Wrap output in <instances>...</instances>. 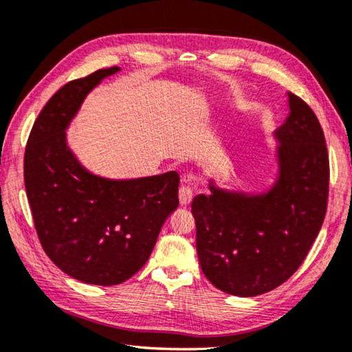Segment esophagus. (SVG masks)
Returning <instances> with one entry per match:
<instances>
[{
    "label": "esophagus",
    "mask_w": 352,
    "mask_h": 352,
    "mask_svg": "<svg viewBox=\"0 0 352 352\" xmlns=\"http://www.w3.org/2000/svg\"><path fill=\"white\" fill-rule=\"evenodd\" d=\"M178 198H180L182 206H188L192 201V198H194V188L190 184H183L180 192H178Z\"/></svg>",
    "instance_id": "esophagus-1"
}]
</instances>
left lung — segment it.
Instances as JSON below:
<instances>
[{"label":"left lung","mask_w":352,"mask_h":352,"mask_svg":"<svg viewBox=\"0 0 352 352\" xmlns=\"http://www.w3.org/2000/svg\"><path fill=\"white\" fill-rule=\"evenodd\" d=\"M273 133L276 177L264 190L223 188L197 195L199 265L224 293L250 298L273 290L304 263L322 227L328 198V153L318 117L293 93Z\"/></svg>","instance_id":"obj_1"}]
</instances>
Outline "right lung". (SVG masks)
Wrapping results in <instances>:
<instances>
[{"mask_svg":"<svg viewBox=\"0 0 352 352\" xmlns=\"http://www.w3.org/2000/svg\"><path fill=\"white\" fill-rule=\"evenodd\" d=\"M120 67L62 87L39 113L27 142L24 183L47 256L85 284L117 285L149 259L163 223L178 206L175 170L108 178L88 170L68 146L67 129L87 96Z\"/></svg>","mask_w":352,"mask_h":352,"instance_id":"obj_1","label":"right lung"}]
</instances>
